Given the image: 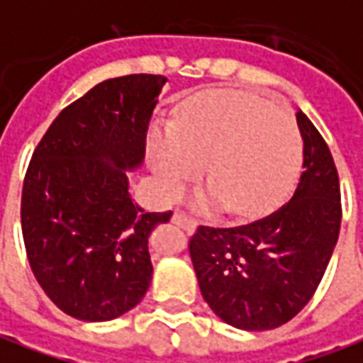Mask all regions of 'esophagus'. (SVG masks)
I'll return each instance as SVG.
<instances>
[{"instance_id": "obj_1", "label": "esophagus", "mask_w": 363, "mask_h": 363, "mask_svg": "<svg viewBox=\"0 0 363 363\" xmlns=\"http://www.w3.org/2000/svg\"><path fill=\"white\" fill-rule=\"evenodd\" d=\"M173 222L179 228H182V230H192V228H196V220L192 216H189L186 212H181V210H177L173 214Z\"/></svg>"}]
</instances>
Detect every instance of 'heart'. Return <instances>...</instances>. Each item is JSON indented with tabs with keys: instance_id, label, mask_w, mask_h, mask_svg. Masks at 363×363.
<instances>
[{
	"instance_id": "1",
	"label": "heart",
	"mask_w": 363,
	"mask_h": 363,
	"mask_svg": "<svg viewBox=\"0 0 363 363\" xmlns=\"http://www.w3.org/2000/svg\"><path fill=\"white\" fill-rule=\"evenodd\" d=\"M149 161L177 196L206 161L200 202L238 218L265 214L287 196L303 167V138L285 111L247 92L214 90L190 98L171 125L149 135Z\"/></svg>"
}]
</instances>
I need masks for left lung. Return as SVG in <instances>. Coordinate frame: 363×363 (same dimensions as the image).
Masks as SVG:
<instances>
[{"mask_svg": "<svg viewBox=\"0 0 363 363\" xmlns=\"http://www.w3.org/2000/svg\"><path fill=\"white\" fill-rule=\"evenodd\" d=\"M301 181L293 199L269 216L232 228L199 225L189 252L210 308L242 330H271L313 298L338 242L340 181L320 131L303 111Z\"/></svg>", "mask_w": 363, "mask_h": 363, "instance_id": "obj_1", "label": "left lung"}]
</instances>
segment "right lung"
<instances>
[{
	"instance_id": "obj_1",
	"label": "right lung",
	"mask_w": 363,
	"mask_h": 363,
	"mask_svg": "<svg viewBox=\"0 0 363 363\" xmlns=\"http://www.w3.org/2000/svg\"><path fill=\"white\" fill-rule=\"evenodd\" d=\"M164 82L161 74H128L96 84L58 113L27 167V259L50 301L78 320L118 318L151 283L149 234L173 212L141 210L123 169L143 161Z\"/></svg>"
}]
</instances>
